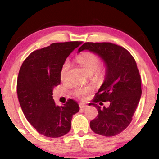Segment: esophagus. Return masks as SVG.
Returning a JSON list of instances; mask_svg holds the SVG:
<instances>
[{
  "label": "esophagus",
  "mask_w": 159,
  "mask_h": 159,
  "mask_svg": "<svg viewBox=\"0 0 159 159\" xmlns=\"http://www.w3.org/2000/svg\"><path fill=\"white\" fill-rule=\"evenodd\" d=\"M87 105H86L85 103H82V102H81V103H79V107H80V108H81V109H84V108H85L86 107H87Z\"/></svg>",
  "instance_id": "1"
}]
</instances>
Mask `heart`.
<instances>
[{
	"label": "heart",
	"instance_id": "heart-1",
	"mask_svg": "<svg viewBox=\"0 0 159 159\" xmlns=\"http://www.w3.org/2000/svg\"><path fill=\"white\" fill-rule=\"evenodd\" d=\"M78 63L84 67V69L89 74H93L94 77L98 78L102 77L105 74V69L99 66L100 58L97 54L91 52H86L81 53L76 58ZM69 69V63L66 61L63 63L61 70V81H65L67 79V72ZM93 90L92 87H76L74 90V95L77 97L84 98L85 95L90 93Z\"/></svg>",
	"mask_w": 159,
	"mask_h": 159
}]
</instances>
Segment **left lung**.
Here are the masks:
<instances>
[{"mask_svg":"<svg viewBox=\"0 0 159 159\" xmlns=\"http://www.w3.org/2000/svg\"><path fill=\"white\" fill-rule=\"evenodd\" d=\"M83 50L99 55L107 67L105 81L89 104L98 110L90 128L100 135L115 136L131 123L141 96V78L135 60L123 47L111 43H85L78 52ZM105 101L110 102L108 108L98 105Z\"/></svg>","mask_w":159,"mask_h":159,"instance_id":"8db88e82","label":"left lung"}]
</instances>
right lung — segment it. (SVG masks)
Listing matches in <instances>:
<instances>
[{"label": "right lung", "mask_w": 159, "mask_h": 159, "mask_svg": "<svg viewBox=\"0 0 159 159\" xmlns=\"http://www.w3.org/2000/svg\"><path fill=\"white\" fill-rule=\"evenodd\" d=\"M82 42L55 43L29 54L20 68L17 94L25 117L39 134L48 138L65 135L72 116L79 111L74 100L55 105L53 90L61 84V70L70 53Z\"/></svg>", "instance_id": "right-lung-1"}]
</instances>
